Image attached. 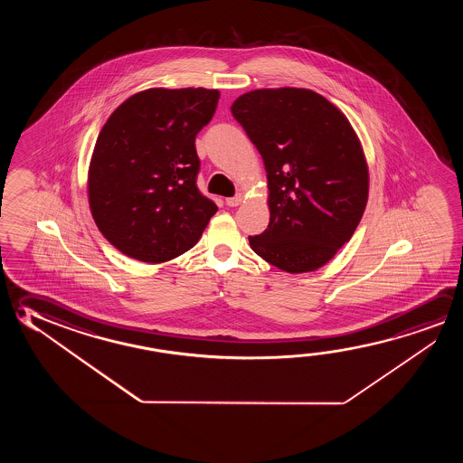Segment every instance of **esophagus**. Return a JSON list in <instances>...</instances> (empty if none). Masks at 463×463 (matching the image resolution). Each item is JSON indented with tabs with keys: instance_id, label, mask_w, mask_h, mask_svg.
<instances>
[{
	"instance_id": "esophagus-1",
	"label": "esophagus",
	"mask_w": 463,
	"mask_h": 463,
	"mask_svg": "<svg viewBox=\"0 0 463 463\" xmlns=\"http://www.w3.org/2000/svg\"><path fill=\"white\" fill-rule=\"evenodd\" d=\"M243 195L242 194H237L235 197L226 198V205L228 206H239L241 203H242Z\"/></svg>"
}]
</instances>
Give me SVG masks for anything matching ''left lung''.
Segmentation results:
<instances>
[{"mask_svg":"<svg viewBox=\"0 0 463 463\" xmlns=\"http://www.w3.org/2000/svg\"><path fill=\"white\" fill-rule=\"evenodd\" d=\"M265 161L269 224L251 250L288 273L315 271L349 242L368 200V167L349 119L317 91L261 89L231 107Z\"/></svg>","mask_w":463,"mask_h":463,"instance_id":"1","label":"left lung"}]
</instances>
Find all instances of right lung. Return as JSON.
Segmentation results:
<instances>
[{
	"mask_svg": "<svg viewBox=\"0 0 463 463\" xmlns=\"http://www.w3.org/2000/svg\"><path fill=\"white\" fill-rule=\"evenodd\" d=\"M220 91L148 89L116 108L99 132L89 169L93 220L130 258L163 263L190 250L218 212L197 187L198 132Z\"/></svg>",
	"mask_w": 463,
	"mask_h": 463,
	"instance_id": "right-lung-1",
	"label": "right lung"
}]
</instances>
